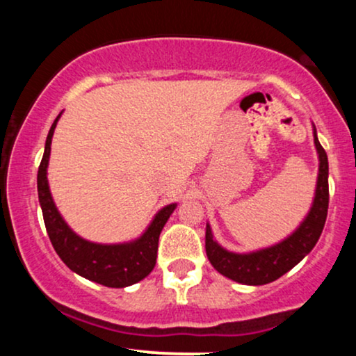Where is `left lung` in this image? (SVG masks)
Instances as JSON below:
<instances>
[{
  "mask_svg": "<svg viewBox=\"0 0 356 356\" xmlns=\"http://www.w3.org/2000/svg\"><path fill=\"white\" fill-rule=\"evenodd\" d=\"M313 136L318 157H320V172H318L316 194H314L309 214L289 238L281 241L276 246L249 252V254H236V252H229L220 248L212 239L211 227L207 224L206 252L211 264L220 275L243 284H268L295 268L318 243L323 227H325L326 214H328V157L318 140L316 129H314Z\"/></svg>",
  "mask_w": 356,
  "mask_h": 356,
  "instance_id": "left-lung-1",
  "label": "left lung"
}]
</instances>
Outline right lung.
I'll use <instances>...</instances> for the list:
<instances>
[{
	"instance_id": "1",
	"label": "right lung",
	"mask_w": 356,
	"mask_h": 356,
	"mask_svg": "<svg viewBox=\"0 0 356 356\" xmlns=\"http://www.w3.org/2000/svg\"><path fill=\"white\" fill-rule=\"evenodd\" d=\"M60 115L55 118L48 132L44 154L38 167V199L53 248L72 271L90 281L108 286V288H125V286L136 284L149 276L154 269L155 259H157L159 236L177 204H170L159 211L144 234L132 243L95 244L76 236L56 211L47 179L51 137Z\"/></svg>"
}]
</instances>
